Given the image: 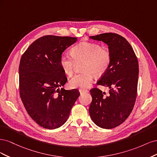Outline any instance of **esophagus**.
Instances as JSON below:
<instances>
[{
  "label": "esophagus",
  "mask_w": 157,
  "mask_h": 157,
  "mask_svg": "<svg viewBox=\"0 0 157 157\" xmlns=\"http://www.w3.org/2000/svg\"><path fill=\"white\" fill-rule=\"evenodd\" d=\"M80 93H88V90H84V89H79Z\"/></svg>",
  "instance_id": "1"
}]
</instances>
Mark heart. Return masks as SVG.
<instances>
[{
  "label": "heart",
  "instance_id": "obj_1",
  "mask_svg": "<svg viewBox=\"0 0 157 157\" xmlns=\"http://www.w3.org/2000/svg\"><path fill=\"white\" fill-rule=\"evenodd\" d=\"M71 55L62 54L59 58V65L63 72L69 76L73 74L75 61H84V72L75 75L69 80L73 88H87L96 77H101L110 67L111 56L109 51L101 45L93 42H83L74 46L71 50Z\"/></svg>",
  "mask_w": 157,
  "mask_h": 157
}]
</instances>
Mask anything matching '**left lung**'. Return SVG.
Wrapping results in <instances>:
<instances>
[{"label":"left lung","instance_id":"8db88e82","mask_svg":"<svg viewBox=\"0 0 157 157\" xmlns=\"http://www.w3.org/2000/svg\"><path fill=\"white\" fill-rule=\"evenodd\" d=\"M90 39L102 41L108 46L111 56L110 67L97 82L109 88V94L98 88L90 92L92 101L89 113L99 127L111 129L124 122L134 106L137 96L139 65L134 50L124 37L106 33Z\"/></svg>","mask_w":157,"mask_h":157}]
</instances>
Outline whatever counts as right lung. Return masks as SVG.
<instances>
[{
  "label": "right lung",
  "instance_id": "obj_1",
  "mask_svg": "<svg viewBox=\"0 0 157 157\" xmlns=\"http://www.w3.org/2000/svg\"><path fill=\"white\" fill-rule=\"evenodd\" d=\"M77 38L46 35L29 46L19 67L20 94L26 111L39 126L53 130L67 121L80 93L65 90L67 81L59 65L63 52Z\"/></svg>",
  "mask_w": 157,
  "mask_h": 157
}]
</instances>
